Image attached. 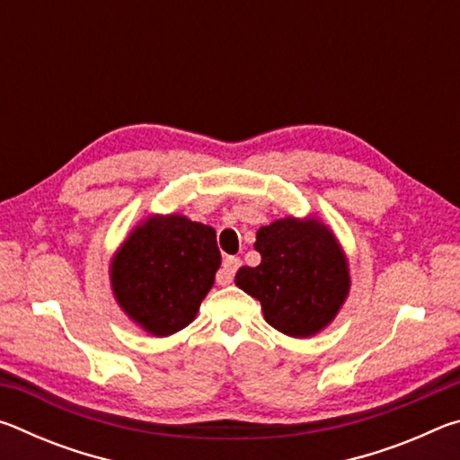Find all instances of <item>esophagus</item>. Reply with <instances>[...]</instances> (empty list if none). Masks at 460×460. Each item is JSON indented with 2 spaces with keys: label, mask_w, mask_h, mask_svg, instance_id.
Here are the masks:
<instances>
[{
  "label": "esophagus",
  "mask_w": 460,
  "mask_h": 460,
  "mask_svg": "<svg viewBox=\"0 0 460 460\" xmlns=\"http://www.w3.org/2000/svg\"><path fill=\"white\" fill-rule=\"evenodd\" d=\"M239 268H241V260L235 258V255H229V258H225L219 274H217V282H219L221 286L231 284Z\"/></svg>",
  "instance_id": "obj_1"
}]
</instances>
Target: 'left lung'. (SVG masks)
Wrapping results in <instances>:
<instances>
[{
    "mask_svg": "<svg viewBox=\"0 0 460 460\" xmlns=\"http://www.w3.org/2000/svg\"><path fill=\"white\" fill-rule=\"evenodd\" d=\"M261 263L235 276L241 290L260 300L276 331L306 339L329 326L345 305L351 278L334 233L316 217L278 219L255 237Z\"/></svg>",
    "mask_w": 460,
    "mask_h": 460,
    "instance_id": "8db88e82",
    "label": "left lung"
}]
</instances>
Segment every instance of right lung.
Returning <instances> with one entry per match:
<instances>
[{"mask_svg": "<svg viewBox=\"0 0 460 460\" xmlns=\"http://www.w3.org/2000/svg\"><path fill=\"white\" fill-rule=\"evenodd\" d=\"M219 266L215 229L174 213L139 223L109 274L123 313L154 337H168L194 321Z\"/></svg>", "mask_w": 460, "mask_h": 460, "instance_id": "1", "label": "right lung"}]
</instances>
